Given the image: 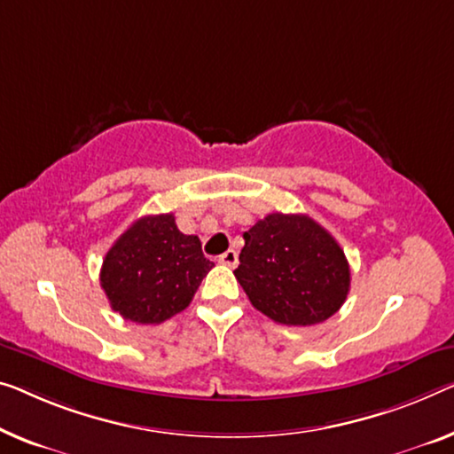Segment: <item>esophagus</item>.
I'll use <instances>...</instances> for the list:
<instances>
[{"instance_id":"esophagus-1","label":"esophagus","mask_w":454,"mask_h":454,"mask_svg":"<svg viewBox=\"0 0 454 454\" xmlns=\"http://www.w3.org/2000/svg\"><path fill=\"white\" fill-rule=\"evenodd\" d=\"M218 261L222 262V265H226V267H236V262H239V254H236V250L230 248V250H226L224 254L220 256Z\"/></svg>"}]
</instances>
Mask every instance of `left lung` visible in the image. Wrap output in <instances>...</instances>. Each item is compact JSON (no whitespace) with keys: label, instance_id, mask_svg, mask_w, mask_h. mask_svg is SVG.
Segmentation results:
<instances>
[{"label":"left lung","instance_id":"1","mask_svg":"<svg viewBox=\"0 0 454 454\" xmlns=\"http://www.w3.org/2000/svg\"><path fill=\"white\" fill-rule=\"evenodd\" d=\"M234 270L253 306L286 326H312L347 300L344 250L306 214H269L245 232Z\"/></svg>","mask_w":454,"mask_h":454}]
</instances>
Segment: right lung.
I'll use <instances>...</instances> for the list:
<instances>
[{
	"label": "right lung",
	"instance_id": "obj_1",
	"mask_svg": "<svg viewBox=\"0 0 454 454\" xmlns=\"http://www.w3.org/2000/svg\"><path fill=\"white\" fill-rule=\"evenodd\" d=\"M212 267L198 236L179 232L173 214L145 215L107 250L99 281L124 320L160 324L184 312Z\"/></svg>",
	"mask_w": 454,
	"mask_h": 454
}]
</instances>
